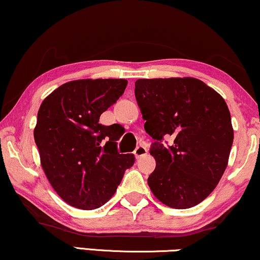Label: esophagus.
<instances>
[{
	"label": "esophagus",
	"instance_id": "1",
	"mask_svg": "<svg viewBox=\"0 0 260 260\" xmlns=\"http://www.w3.org/2000/svg\"><path fill=\"white\" fill-rule=\"evenodd\" d=\"M147 153H148V149L143 146H138L134 151L135 156H136L137 159H140V157H142V156H144V155H147Z\"/></svg>",
	"mask_w": 260,
	"mask_h": 260
}]
</instances>
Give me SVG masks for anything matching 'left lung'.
I'll use <instances>...</instances> for the list:
<instances>
[{"label":"left lung","mask_w":260,"mask_h":260,"mask_svg":"<svg viewBox=\"0 0 260 260\" xmlns=\"http://www.w3.org/2000/svg\"><path fill=\"white\" fill-rule=\"evenodd\" d=\"M135 96L147 134L155 140L156 167L148 178L167 207L187 209L214 191L228 165L234 133L223 98L194 77L140 79ZM164 137L174 138L165 148Z\"/></svg>","instance_id":"1"}]
</instances>
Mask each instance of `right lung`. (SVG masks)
<instances>
[{"instance_id": "add662e5", "label": "right lung", "mask_w": 260, "mask_h": 260, "mask_svg": "<svg viewBox=\"0 0 260 260\" xmlns=\"http://www.w3.org/2000/svg\"><path fill=\"white\" fill-rule=\"evenodd\" d=\"M126 85L123 79L70 81L39 107L33 135L40 164L53 190L72 207L93 210L105 204L135 162L133 154L118 153L114 124L99 123Z\"/></svg>"}]
</instances>
